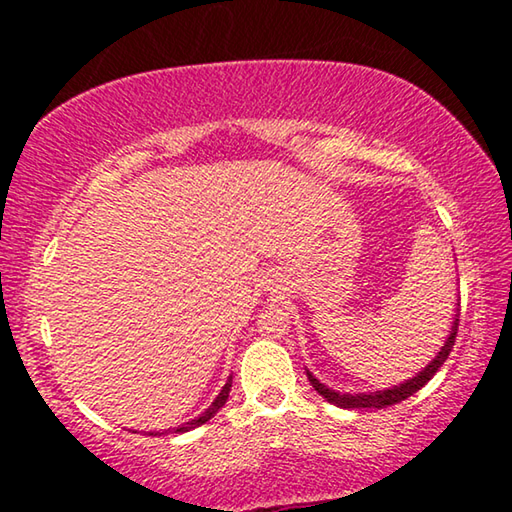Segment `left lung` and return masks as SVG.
Segmentation results:
<instances>
[{
  "instance_id": "left-lung-1",
  "label": "left lung",
  "mask_w": 512,
  "mask_h": 512,
  "mask_svg": "<svg viewBox=\"0 0 512 512\" xmlns=\"http://www.w3.org/2000/svg\"><path fill=\"white\" fill-rule=\"evenodd\" d=\"M458 316H461V309L454 311V318H452V332L443 343V348L436 352V357H433L427 366H424L418 375L404 379L402 384L391 386V388H384V391H375V393H341V391H334V388L325 386L323 381L314 377V372L307 370V377H309V384L314 386V391L318 395H323L329 404L334 406H341V409H386V406L397 404L406 400V397H411L413 393H418L420 388L427 384V381L436 375L438 368L443 366L447 361L449 352L454 348V341H456V332H458Z\"/></svg>"
}]
</instances>
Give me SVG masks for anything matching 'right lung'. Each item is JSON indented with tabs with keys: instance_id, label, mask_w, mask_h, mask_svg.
Listing matches in <instances>:
<instances>
[{
	"instance_id": "right-lung-1",
	"label": "right lung",
	"mask_w": 512,
	"mask_h": 512,
	"mask_svg": "<svg viewBox=\"0 0 512 512\" xmlns=\"http://www.w3.org/2000/svg\"><path fill=\"white\" fill-rule=\"evenodd\" d=\"M230 386H232V375L228 377V381H225V386L221 388V393L214 397V402L207 406V409L198 415V418H194V420H189V422H185V424H178V427H173L171 431L173 433H185V431H189V429H196V427H201V424H205L207 420H212L216 413H219V409L221 406L228 402V395H230ZM151 436H162V433H167V431H149Z\"/></svg>"
}]
</instances>
